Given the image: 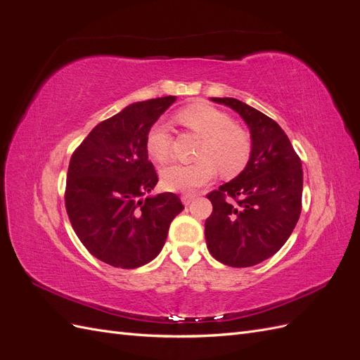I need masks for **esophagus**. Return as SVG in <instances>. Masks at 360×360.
<instances>
[{
    "mask_svg": "<svg viewBox=\"0 0 360 360\" xmlns=\"http://www.w3.org/2000/svg\"><path fill=\"white\" fill-rule=\"evenodd\" d=\"M193 200H195V197H193V195H191V193H184V195H181V201H183V204H184V205H189Z\"/></svg>",
    "mask_w": 360,
    "mask_h": 360,
    "instance_id": "1",
    "label": "esophagus"
}]
</instances>
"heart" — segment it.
Here are the masks:
<instances>
[{
	"instance_id": "obj_1",
	"label": "heart",
	"mask_w": 360,
	"mask_h": 360,
	"mask_svg": "<svg viewBox=\"0 0 360 360\" xmlns=\"http://www.w3.org/2000/svg\"><path fill=\"white\" fill-rule=\"evenodd\" d=\"M177 122L202 138L198 162L191 165L172 163L160 169L163 188L174 192H195L210 183L217 169L224 177H234L246 167L250 156V139L245 130L234 126L233 118L207 103H195L176 115ZM148 156L165 162L171 155V134L163 123L150 127L146 138Z\"/></svg>"
}]
</instances>
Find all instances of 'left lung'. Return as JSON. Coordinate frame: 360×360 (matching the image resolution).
I'll use <instances>...</instances> for the list:
<instances>
[{"mask_svg":"<svg viewBox=\"0 0 360 360\" xmlns=\"http://www.w3.org/2000/svg\"><path fill=\"white\" fill-rule=\"evenodd\" d=\"M210 101L243 118L250 132V156L236 179L207 195L213 212L205 221V242L222 264L250 267L275 255L299 221L302 162L275 120L233 97Z\"/></svg>","mask_w":360,"mask_h":360,"instance_id":"obj_1","label":"left lung"}]
</instances>
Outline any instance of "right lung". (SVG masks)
<instances>
[{"label": "right lung", "mask_w": 360, "mask_h": 360, "mask_svg": "<svg viewBox=\"0 0 360 360\" xmlns=\"http://www.w3.org/2000/svg\"><path fill=\"white\" fill-rule=\"evenodd\" d=\"M176 96L136 102L97 124L70 158L66 210L89 252L120 269L155 259L184 207L176 193L148 195L158 174L148 160L150 127Z\"/></svg>", "instance_id": "right-lung-1"}]
</instances>
